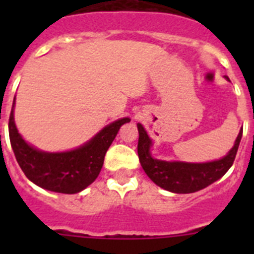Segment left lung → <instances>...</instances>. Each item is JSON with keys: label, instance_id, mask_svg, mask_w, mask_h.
<instances>
[{"label": "left lung", "instance_id": "1", "mask_svg": "<svg viewBox=\"0 0 254 254\" xmlns=\"http://www.w3.org/2000/svg\"><path fill=\"white\" fill-rule=\"evenodd\" d=\"M225 78L230 81L228 76H225ZM137 152L141 167L155 185L173 193H193L221 178L234 163L243 133V129L241 128L234 146L221 159L207 163H187L152 158V140L141 123H137Z\"/></svg>", "mask_w": 254, "mask_h": 254}]
</instances>
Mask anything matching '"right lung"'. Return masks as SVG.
<instances>
[{"label":"right lung","mask_w":254,"mask_h":254,"mask_svg":"<svg viewBox=\"0 0 254 254\" xmlns=\"http://www.w3.org/2000/svg\"><path fill=\"white\" fill-rule=\"evenodd\" d=\"M13 109L15 99L8 120V134L15 158L24 174L38 187L67 194L81 192L98 178L105 152L121 127L131 121L125 117L109 123L93 138L73 150L49 152L37 149L22 138L15 125Z\"/></svg>","instance_id":"right-lung-1"}]
</instances>
